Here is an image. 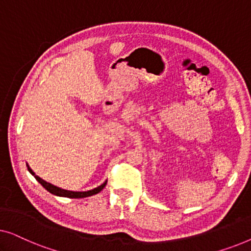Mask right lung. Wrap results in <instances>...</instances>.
<instances>
[{
  "label": "right lung",
  "instance_id": "1",
  "mask_svg": "<svg viewBox=\"0 0 251 251\" xmlns=\"http://www.w3.org/2000/svg\"><path fill=\"white\" fill-rule=\"evenodd\" d=\"M27 169L30 174L33 175L34 177H35V179L39 181V183L42 185V186L46 188L48 192H50L51 194L53 195H57V197H63V198H70V199H81V198H87V197H91V195H95L100 192L102 188L106 186V183H107V180L105 181V183H102L101 185H99L98 187L94 188V190H90V191H85V192H74V191H68V190H64V188H60V187H57L54 186V185L48 183V181L43 180L42 178H40L39 176H36L35 173L30 169L28 164H27Z\"/></svg>",
  "mask_w": 251,
  "mask_h": 251
}]
</instances>
